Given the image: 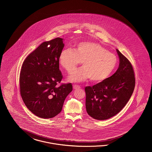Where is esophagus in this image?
<instances>
[{
  "mask_svg": "<svg viewBox=\"0 0 152 152\" xmlns=\"http://www.w3.org/2000/svg\"><path fill=\"white\" fill-rule=\"evenodd\" d=\"M73 88H74V89H77V88H80V86H79V85H73Z\"/></svg>",
  "mask_w": 152,
  "mask_h": 152,
  "instance_id": "1",
  "label": "esophagus"
}]
</instances>
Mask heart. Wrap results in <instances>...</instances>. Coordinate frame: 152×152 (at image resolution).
Wrapping results in <instances>:
<instances>
[{"instance_id": "b5f03b06", "label": "heart", "mask_w": 152, "mask_h": 152, "mask_svg": "<svg viewBox=\"0 0 152 152\" xmlns=\"http://www.w3.org/2000/svg\"><path fill=\"white\" fill-rule=\"evenodd\" d=\"M61 66L69 73L72 72L82 62L83 67L69 77L70 82H78L90 78L95 82L107 79L117 64V58L100 45L86 42L78 44L74 50L65 49L59 55Z\"/></svg>"}]
</instances>
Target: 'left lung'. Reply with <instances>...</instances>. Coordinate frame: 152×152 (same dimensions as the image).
Instances as JSON below:
<instances>
[{"instance_id":"left-lung-1","label":"left lung","mask_w":152,"mask_h":152,"mask_svg":"<svg viewBox=\"0 0 152 152\" xmlns=\"http://www.w3.org/2000/svg\"><path fill=\"white\" fill-rule=\"evenodd\" d=\"M119 67L113 75L95 85L86 86V108L88 114L98 120H107L125 107L135 87L132 64L117 49Z\"/></svg>"}]
</instances>
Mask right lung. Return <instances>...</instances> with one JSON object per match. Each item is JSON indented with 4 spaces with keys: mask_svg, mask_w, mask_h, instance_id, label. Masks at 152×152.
I'll use <instances>...</instances> for the list:
<instances>
[{
    "mask_svg": "<svg viewBox=\"0 0 152 152\" xmlns=\"http://www.w3.org/2000/svg\"><path fill=\"white\" fill-rule=\"evenodd\" d=\"M63 39L44 42L30 53L22 66L20 93L26 107L42 118H51L61 112L65 98L72 90L71 83H62L59 57Z\"/></svg>",
    "mask_w": 152,
    "mask_h": 152,
    "instance_id": "obj_1",
    "label": "right lung"
}]
</instances>
